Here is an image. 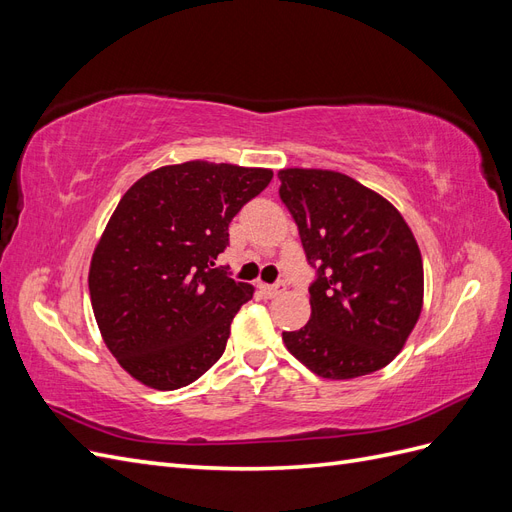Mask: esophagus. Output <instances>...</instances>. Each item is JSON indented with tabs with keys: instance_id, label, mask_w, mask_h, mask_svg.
<instances>
[{
	"instance_id": "obj_1",
	"label": "esophagus",
	"mask_w": 512,
	"mask_h": 512,
	"mask_svg": "<svg viewBox=\"0 0 512 512\" xmlns=\"http://www.w3.org/2000/svg\"><path fill=\"white\" fill-rule=\"evenodd\" d=\"M284 282H277V284H262L260 286V292H262V297H265V299H275L277 297V294H282L284 292Z\"/></svg>"
}]
</instances>
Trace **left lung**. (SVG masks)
I'll return each mask as SVG.
<instances>
[{"label": "left lung", "mask_w": 512, "mask_h": 512, "mask_svg": "<svg viewBox=\"0 0 512 512\" xmlns=\"http://www.w3.org/2000/svg\"><path fill=\"white\" fill-rule=\"evenodd\" d=\"M307 262L312 316L282 333L288 352L320 378L374 374L404 348L423 309V258L410 226L378 192L337 170L277 173Z\"/></svg>", "instance_id": "left-lung-1"}]
</instances>
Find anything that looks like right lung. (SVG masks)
Masks as SVG:
<instances>
[{"instance_id": "right-lung-1", "label": "right lung", "mask_w": 512, "mask_h": 512, "mask_svg": "<svg viewBox=\"0 0 512 512\" xmlns=\"http://www.w3.org/2000/svg\"><path fill=\"white\" fill-rule=\"evenodd\" d=\"M271 179L269 168L192 160L121 196L91 256L89 294L106 348L134 380L175 391L218 363L254 288L215 260L232 218Z\"/></svg>"}]
</instances>
